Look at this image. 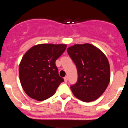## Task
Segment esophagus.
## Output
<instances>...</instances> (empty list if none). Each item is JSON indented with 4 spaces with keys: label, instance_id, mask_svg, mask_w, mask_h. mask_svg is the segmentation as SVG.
Wrapping results in <instances>:
<instances>
[{
    "label": "esophagus",
    "instance_id": "1",
    "mask_svg": "<svg viewBox=\"0 0 128 128\" xmlns=\"http://www.w3.org/2000/svg\"><path fill=\"white\" fill-rule=\"evenodd\" d=\"M68 79V76H65V78H64V80H65V82H67Z\"/></svg>",
    "mask_w": 128,
    "mask_h": 128
}]
</instances>
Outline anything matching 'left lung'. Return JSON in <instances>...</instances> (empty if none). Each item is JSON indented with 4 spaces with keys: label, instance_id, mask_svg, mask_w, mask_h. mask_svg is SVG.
<instances>
[{
    "label": "left lung",
    "instance_id": "left-lung-1",
    "mask_svg": "<svg viewBox=\"0 0 128 128\" xmlns=\"http://www.w3.org/2000/svg\"><path fill=\"white\" fill-rule=\"evenodd\" d=\"M67 52L76 65L78 81L70 86L76 98L84 102L96 100L106 90L110 80L108 59L91 44H76Z\"/></svg>",
    "mask_w": 128,
    "mask_h": 128
}]
</instances>
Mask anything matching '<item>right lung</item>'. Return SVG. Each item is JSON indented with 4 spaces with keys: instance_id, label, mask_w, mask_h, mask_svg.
Masks as SVG:
<instances>
[{
    "instance_id": "right-lung-1",
    "label": "right lung",
    "mask_w": 128,
    "mask_h": 128,
    "mask_svg": "<svg viewBox=\"0 0 128 128\" xmlns=\"http://www.w3.org/2000/svg\"><path fill=\"white\" fill-rule=\"evenodd\" d=\"M66 48L65 44H39L26 52L19 65V76L29 97L41 101L54 94L64 81L59 76L56 60Z\"/></svg>"
}]
</instances>
